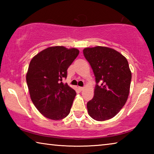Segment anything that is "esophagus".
I'll use <instances>...</instances> for the list:
<instances>
[{
    "mask_svg": "<svg viewBox=\"0 0 154 154\" xmlns=\"http://www.w3.org/2000/svg\"><path fill=\"white\" fill-rule=\"evenodd\" d=\"M79 90L82 91L83 89H84V88H83V87H79Z\"/></svg>",
    "mask_w": 154,
    "mask_h": 154,
    "instance_id": "34e87169",
    "label": "esophagus"
}]
</instances>
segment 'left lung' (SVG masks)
<instances>
[{"label": "left lung", "mask_w": 154, "mask_h": 154, "mask_svg": "<svg viewBox=\"0 0 154 154\" xmlns=\"http://www.w3.org/2000/svg\"><path fill=\"white\" fill-rule=\"evenodd\" d=\"M83 52L96 82L94 96L87 103L88 114L96 121L108 120L120 111L128 98L132 79L128 62L119 51L107 47L86 48Z\"/></svg>", "instance_id": "obj_1"}]
</instances>
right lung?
Here are the masks:
<instances>
[{
    "mask_svg": "<svg viewBox=\"0 0 154 154\" xmlns=\"http://www.w3.org/2000/svg\"><path fill=\"white\" fill-rule=\"evenodd\" d=\"M79 54L76 48L54 46L31 60L26 73L28 90L34 105L45 118L60 120L69 114L76 92L62 81Z\"/></svg>",
    "mask_w": 154,
    "mask_h": 154,
    "instance_id": "right-lung-1",
    "label": "right lung"
}]
</instances>
